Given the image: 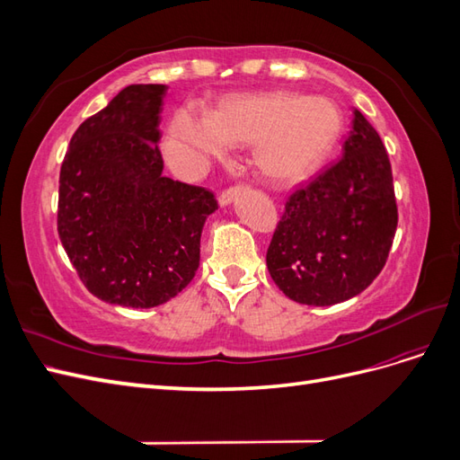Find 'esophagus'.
Wrapping results in <instances>:
<instances>
[{
	"instance_id": "obj_1",
	"label": "esophagus",
	"mask_w": 460,
	"mask_h": 460,
	"mask_svg": "<svg viewBox=\"0 0 460 460\" xmlns=\"http://www.w3.org/2000/svg\"><path fill=\"white\" fill-rule=\"evenodd\" d=\"M245 186H234V188H228V190H225L220 193V198H218V203H220V207H226V205H230L235 198L240 196V191L243 190Z\"/></svg>"
}]
</instances>
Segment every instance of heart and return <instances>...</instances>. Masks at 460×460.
<instances>
[{"label": "heart", "mask_w": 460, "mask_h": 460, "mask_svg": "<svg viewBox=\"0 0 460 460\" xmlns=\"http://www.w3.org/2000/svg\"><path fill=\"white\" fill-rule=\"evenodd\" d=\"M343 113L323 95L291 90L240 92L207 107L205 120L180 109L164 134L166 155L201 171L230 147H252L255 171L274 186H296L323 169L343 134Z\"/></svg>", "instance_id": "heart-1"}]
</instances>
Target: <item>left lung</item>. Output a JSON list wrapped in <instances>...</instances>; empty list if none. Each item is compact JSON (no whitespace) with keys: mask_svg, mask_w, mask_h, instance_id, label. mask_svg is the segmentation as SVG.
<instances>
[{"mask_svg":"<svg viewBox=\"0 0 460 460\" xmlns=\"http://www.w3.org/2000/svg\"><path fill=\"white\" fill-rule=\"evenodd\" d=\"M397 228L392 164L378 132L353 109L338 163L286 201L267 252L274 284L301 305L358 296L384 269Z\"/></svg>","mask_w":460,"mask_h":460,"instance_id":"1","label":"left lung"}]
</instances>
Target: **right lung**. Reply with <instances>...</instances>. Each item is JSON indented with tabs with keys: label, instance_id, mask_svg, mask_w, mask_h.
<instances>
[{
	"label": "right lung",
	"instance_id": "right-lung-1",
	"mask_svg": "<svg viewBox=\"0 0 460 460\" xmlns=\"http://www.w3.org/2000/svg\"><path fill=\"white\" fill-rule=\"evenodd\" d=\"M164 95V84L120 90L80 124L61 164V243L90 294L120 307H157L191 282L218 208L208 190L163 174Z\"/></svg>",
	"mask_w": 460,
	"mask_h": 460
}]
</instances>
